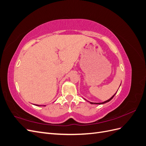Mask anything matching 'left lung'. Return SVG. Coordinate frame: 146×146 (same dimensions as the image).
<instances>
[{
    "mask_svg": "<svg viewBox=\"0 0 146 146\" xmlns=\"http://www.w3.org/2000/svg\"><path fill=\"white\" fill-rule=\"evenodd\" d=\"M116 94V93L115 94H114L112 97H111V98H110V99H108V100H106V101H105V102H102V103H93V102H90V104H105V103H107V102H109V101H110V100H111L113 98H114V96H115V94Z\"/></svg>",
    "mask_w": 146,
    "mask_h": 146,
    "instance_id": "1",
    "label": "left lung"
}]
</instances>
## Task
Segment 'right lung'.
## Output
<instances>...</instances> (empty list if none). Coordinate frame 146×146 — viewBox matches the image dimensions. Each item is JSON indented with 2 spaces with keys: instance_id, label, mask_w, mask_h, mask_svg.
<instances>
[{
  "instance_id": "obj_1",
  "label": "right lung",
  "mask_w": 146,
  "mask_h": 146,
  "mask_svg": "<svg viewBox=\"0 0 146 146\" xmlns=\"http://www.w3.org/2000/svg\"><path fill=\"white\" fill-rule=\"evenodd\" d=\"M37 105V106H40V105ZM45 106V105H44Z\"/></svg>"
}]
</instances>
